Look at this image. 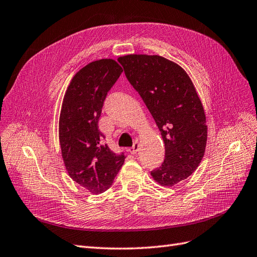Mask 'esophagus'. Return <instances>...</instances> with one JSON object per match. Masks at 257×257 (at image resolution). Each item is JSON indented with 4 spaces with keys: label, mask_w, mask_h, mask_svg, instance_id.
<instances>
[{
    "label": "esophagus",
    "mask_w": 257,
    "mask_h": 257,
    "mask_svg": "<svg viewBox=\"0 0 257 257\" xmlns=\"http://www.w3.org/2000/svg\"><path fill=\"white\" fill-rule=\"evenodd\" d=\"M138 149H140V144H138L137 142H135L134 145H133V147L130 148V152H131L132 155H135L136 152L138 151Z\"/></svg>",
    "instance_id": "34e87169"
}]
</instances>
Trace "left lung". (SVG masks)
Segmentation results:
<instances>
[{
	"instance_id": "1",
	"label": "left lung",
	"mask_w": 257,
	"mask_h": 257,
	"mask_svg": "<svg viewBox=\"0 0 257 257\" xmlns=\"http://www.w3.org/2000/svg\"><path fill=\"white\" fill-rule=\"evenodd\" d=\"M117 60L165 145L164 162L151 176L161 186H175L197 170L206 147V117L195 85L182 67L159 55L131 54Z\"/></svg>"
}]
</instances>
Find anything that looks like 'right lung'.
Instances as JSON below:
<instances>
[{
  "instance_id": "right-lung-1",
  "label": "right lung",
  "mask_w": 257,
  "mask_h": 257,
  "mask_svg": "<svg viewBox=\"0 0 257 257\" xmlns=\"http://www.w3.org/2000/svg\"><path fill=\"white\" fill-rule=\"evenodd\" d=\"M122 71L111 58L89 62L74 74L61 105L59 144L66 170L95 195L109 189L125 160L103 144L98 130L103 100Z\"/></svg>"
}]
</instances>
